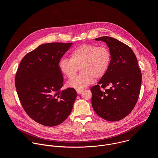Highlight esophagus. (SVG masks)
I'll use <instances>...</instances> for the list:
<instances>
[{
	"label": "esophagus",
	"mask_w": 158,
	"mask_h": 158,
	"mask_svg": "<svg viewBox=\"0 0 158 158\" xmlns=\"http://www.w3.org/2000/svg\"><path fill=\"white\" fill-rule=\"evenodd\" d=\"M84 91V89H76V92L77 94H81L82 91Z\"/></svg>",
	"instance_id": "esophagus-1"
}]
</instances>
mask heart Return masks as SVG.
<instances>
[{"label": "heart", "instance_id": "1", "mask_svg": "<svg viewBox=\"0 0 158 158\" xmlns=\"http://www.w3.org/2000/svg\"><path fill=\"white\" fill-rule=\"evenodd\" d=\"M71 59H62L59 67L61 73L68 79H74L81 69V74L68 82V85L81 89L91 84L96 79L104 77L110 63V51L106 47L93 44H82L71 53Z\"/></svg>", "mask_w": 158, "mask_h": 158}]
</instances>
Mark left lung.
<instances>
[{"mask_svg":"<svg viewBox=\"0 0 158 158\" xmlns=\"http://www.w3.org/2000/svg\"><path fill=\"white\" fill-rule=\"evenodd\" d=\"M95 40L107 44L111 59L106 75L91 89L92 106L102 119L118 121L126 117L137 103L142 81L141 71L136 55L126 44L108 36Z\"/></svg>","mask_w":158,"mask_h":158,"instance_id":"1","label":"left lung"}]
</instances>
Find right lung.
<instances>
[{
  "mask_svg": "<svg viewBox=\"0 0 158 158\" xmlns=\"http://www.w3.org/2000/svg\"><path fill=\"white\" fill-rule=\"evenodd\" d=\"M71 43L40 45L27 53L17 69L15 85L27 114L34 121L52 127L69 116L77 97L76 90H62L63 78L59 63Z\"/></svg>",
  "mask_w": 158,
  "mask_h": 158,
  "instance_id": "obj_1",
  "label": "right lung"
}]
</instances>
